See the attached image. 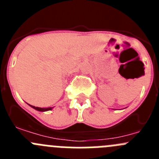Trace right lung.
I'll return each instance as SVG.
<instances>
[{
  "mask_svg": "<svg viewBox=\"0 0 159 159\" xmlns=\"http://www.w3.org/2000/svg\"><path fill=\"white\" fill-rule=\"evenodd\" d=\"M32 108H34L37 111H49V110H52V107H48V108H41V107H35V106H32L30 105Z\"/></svg>",
  "mask_w": 159,
  "mask_h": 159,
  "instance_id": "1",
  "label": "right lung"
}]
</instances>
